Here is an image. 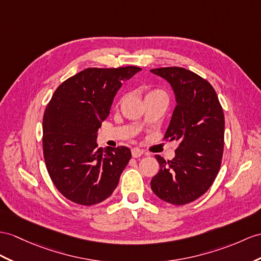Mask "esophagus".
<instances>
[{"label":"esophagus","instance_id":"1","mask_svg":"<svg viewBox=\"0 0 261 261\" xmlns=\"http://www.w3.org/2000/svg\"><path fill=\"white\" fill-rule=\"evenodd\" d=\"M142 155H143V150L142 149H139L137 147L132 149V156L134 157V158H138V157H141Z\"/></svg>","mask_w":261,"mask_h":261}]
</instances>
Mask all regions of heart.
Instances as JSON below:
<instances>
[{
	"mask_svg": "<svg viewBox=\"0 0 261 261\" xmlns=\"http://www.w3.org/2000/svg\"><path fill=\"white\" fill-rule=\"evenodd\" d=\"M158 94H165L162 90H151V91H149L148 92V94H147V96L146 97H148V96H154V95H158Z\"/></svg>",
	"mask_w": 261,
	"mask_h": 261,
	"instance_id": "heart-1",
	"label": "heart"
}]
</instances>
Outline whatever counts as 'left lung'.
I'll return each instance as SVG.
<instances>
[{"instance_id": "8db88e82", "label": "left lung", "mask_w": 261, "mask_h": 261, "mask_svg": "<svg viewBox=\"0 0 261 261\" xmlns=\"http://www.w3.org/2000/svg\"><path fill=\"white\" fill-rule=\"evenodd\" d=\"M169 82L177 105L165 141L178 142L176 155H155L160 171L152 177L154 194L173 205H186L211 188L224 152L225 117L214 87L189 69L170 66L150 69Z\"/></svg>"}]
</instances>
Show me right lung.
Segmentation results:
<instances>
[{"label":"right lung","mask_w":261,"mask_h":261,"mask_svg":"<svg viewBox=\"0 0 261 261\" xmlns=\"http://www.w3.org/2000/svg\"><path fill=\"white\" fill-rule=\"evenodd\" d=\"M137 66L86 68L56 88L43 116V154L57 190L91 206L113 194L132 154L128 147H97V132L123 82Z\"/></svg>","instance_id":"right-lung-1"}]
</instances>
